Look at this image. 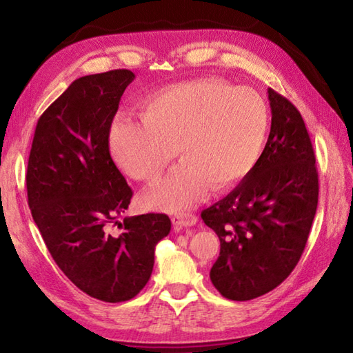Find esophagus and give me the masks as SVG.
<instances>
[{
	"mask_svg": "<svg viewBox=\"0 0 353 353\" xmlns=\"http://www.w3.org/2000/svg\"><path fill=\"white\" fill-rule=\"evenodd\" d=\"M197 220L199 219L194 214H179V215H174L171 219L172 226H174L176 229L191 228V226H194V224L197 223Z\"/></svg>",
	"mask_w": 353,
	"mask_h": 353,
	"instance_id": "1",
	"label": "esophagus"
}]
</instances>
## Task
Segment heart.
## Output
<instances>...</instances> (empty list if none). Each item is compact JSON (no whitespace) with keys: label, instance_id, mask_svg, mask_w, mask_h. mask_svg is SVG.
<instances>
[{"label":"heart","instance_id":"b5f03b06","mask_svg":"<svg viewBox=\"0 0 353 353\" xmlns=\"http://www.w3.org/2000/svg\"><path fill=\"white\" fill-rule=\"evenodd\" d=\"M270 110L249 88L221 79L183 81L141 104V121L118 117L109 130L117 165L134 181H161L174 152L182 163L142 196L150 209L181 212L206 192L228 190L256 167L267 144Z\"/></svg>","mask_w":353,"mask_h":353}]
</instances>
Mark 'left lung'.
<instances>
[{
	"instance_id": "obj_1",
	"label": "left lung",
	"mask_w": 353,
	"mask_h": 353,
	"mask_svg": "<svg viewBox=\"0 0 353 353\" xmlns=\"http://www.w3.org/2000/svg\"><path fill=\"white\" fill-rule=\"evenodd\" d=\"M272 127L256 167L201 212L220 238L211 281L230 301H252L282 283L308 241L319 201L316 156L294 104L268 88Z\"/></svg>"
}]
</instances>
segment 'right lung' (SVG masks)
Masks as SVG:
<instances>
[{
    "label": "right lung",
    "mask_w": 353,
    "mask_h": 353,
    "mask_svg": "<svg viewBox=\"0 0 353 353\" xmlns=\"http://www.w3.org/2000/svg\"><path fill=\"white\" fill-rule=\"evenodd\" d=\"M133 79L114 70L74 80L37 121L26 176L28 206L52 259L77 288L110 303L145 287L154 247L171 230L165 214L117 220L133 192L112 161L109 130Z\"/></svg>",
    "instance_id": "1"
}]
</instances>
